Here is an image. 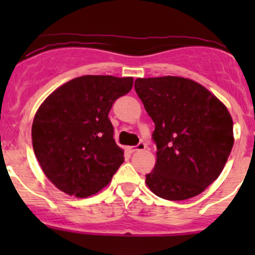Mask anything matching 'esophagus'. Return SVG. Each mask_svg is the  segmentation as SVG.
<instances>
[{"label":"esophagus","instance_id":"1","mask_svg":"<svg viewBox=\"0 0 255 255\" xmlns=\"http://www.w3.org/2000/svg\"><path fill=\"white\" fill-rule=\"evenodd\" d=\"M146 148V145L144 143H139L138 144V145H135V146H129V148H128V150L130 151V153H134V151H139V150H144V149Z\"/></svg>","mask_w":255,"mask_h":255}]
</instances>
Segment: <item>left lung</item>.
<instances>
[{
  "instance_id": "obj_1",
  "label": "left lung",
  "mask_w": 255,
  "mask_h": 255,
  "mask_svg": "<svg viewBox=\"0 0 255 255\" xmlns=\"http://www.w3.org/2000/svg\"><path fill=\"white\" fill-rule=\"evenodd\" d=\"M134 89L155 125L156 161L146 186L171 201L197 196L220 176L232 150L227 107L199 82L180 76L139 78Z\"/></svg>"
}]
</instances>
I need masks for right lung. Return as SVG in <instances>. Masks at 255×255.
Wrapping results in <instances>:
<instances>
[{"label":"right lung","instance_id":"obj_1","mask_svg":"<svg viewBox=\"0 0 255 255\" xmlns=\"http://www.w3.org/2000/svg\"><path fill=\"white\" fill-rule=\"evenodd\" d=\"M132 86L133 78L85 75L61 85L43 101L33 120V149L55 187L87 197L109 185L125 161L109 113Z\"/></svg>","mask_w":255,"mask_h":255}]
</instances>
